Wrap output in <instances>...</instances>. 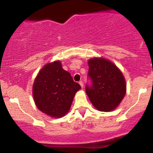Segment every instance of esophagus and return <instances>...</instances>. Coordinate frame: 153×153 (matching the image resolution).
Returning <instances> with one entry per match:
<instances>
[{
  "label": "esophagus",
  "mask_w": 153,
  "mask_h": 153,
  "mask_svg": "<svg viewBox=\"0 0 153 153\" xmlns=\"http://www.w3.org/2000/svg\"><path fill=\"white\" fill-rule=\"evenodd\" d=\"M79 84H80V85H81V88L84 87V84H83V81H79Z\"/></svg>",
  "instance_id": "obj_1"
}]
</instances>
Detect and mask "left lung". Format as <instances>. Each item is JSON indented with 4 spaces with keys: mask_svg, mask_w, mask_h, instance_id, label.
I'll return each instance as SVG.
<instances>
[{
    "mask_svg": "<svg viewBox=\"0 0 153 153\" xmlns=\"http://www.w3.org/2000/svg\"><path fill=\"white\" fill-rule=\"evenodd\" d=\"M88 65L92 84L86 86V92L91 103L101 112L114 110L126 92L124 75L115 64L104 58H91Z\"/></svg>",
    "mask_w": 153,
    "mask_h": 153,
    "instance_id": "obj_1",
    "label": "left lung"
}]
</instances>
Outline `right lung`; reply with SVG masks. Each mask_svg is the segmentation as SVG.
I'll list each match as a JSON object with an SVG mask.
<instances>
[{"label":"right lung","instance_id":"add662e5","mask_svg":"<svg viewBox=\"0 0 153 153\" xmlns=\"http://www.w3.org/2000/svg\"><path fill=\"white\" fill-rule=\"evenodd\" d=\"M81 86L63 69L60 61L48 63L39 71L32 86V95L38 109L52 118H59L70 109Z\"/></svg>","mask_w":153,"mask_h":153}]
</instances>
